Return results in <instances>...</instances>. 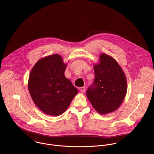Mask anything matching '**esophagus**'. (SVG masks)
I'll return each mask as SVG.
<instances>
[{
	"instance_id": "esophagus-1",
	"label": "esophagus",
	"mask_w": 154,
	"mask_h": 154,
	"mask_svg": "<svg viewBox=\"0 0 154 154\" xmlns=\"http://www.w3.org/2000/svg\"><path fill=\"white\" fill-rule=\"evenodd\" d=\"M80 91L82 92V93H84L85 91V87H81L80 88Z\"/></svg>"
}]
</instances>
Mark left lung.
I'll return each mask as SVG.
<instances>
[{
    "label": "left lung",
    "instance_id": "8db88e82",
    "mask_svg": "<svg viewBox=\"0 0 154 154\" xmlns=\"http://www.w3.org/2000/svg\"><path fill=\"white\" fill-rule=\"evenodd\" d=\"M94 69L95 79L87 96L98 113L107 114L117 110L123 101L127 92L126 78L117 62L105 53L100 56Z\"/></svg>",
    "mask_w": 154,
    "mask_h": 154
}]
</instances>
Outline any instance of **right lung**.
Wrapping results in <instances>:
<instances>
[{
  "mask_svg": "<svg viewBox=\"0 0 154 154\" xmlns=\"http://www.w3.org/2000/svg\"><path fill=\"white\" fill-rule=\"evenodd\" d=\"M66 66L62 56L54 54L39 60L31 70L29 92L34 104L46 114H62L78 94L65 76Z\"/></svg>",
  "mask_w": 154,
  "mask_h": 154,
  "instance_id": "right-lung-1",
  "label": "right lung"
}]
</instances>
